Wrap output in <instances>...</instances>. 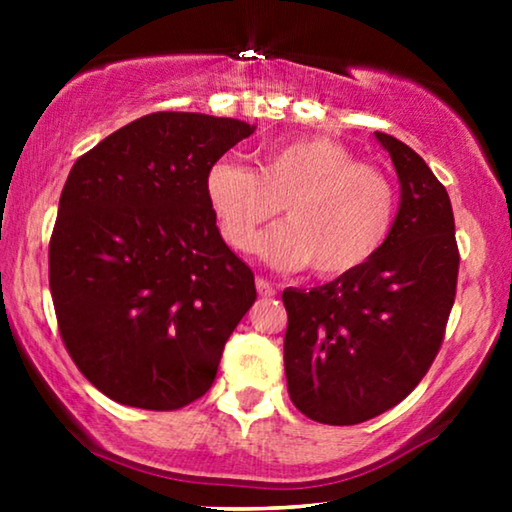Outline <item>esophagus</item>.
Returning <instances> with one entry per match:
<instances>
[{"label":"esophagus","mask_w":512,"mask_h":512,"mask_svg":"<svg viewBox=\"0 0 512 512\" xmlns=\"http://www.w3.org/2000/svg\"><path fill=\"white\" fill-rule=\"evenodd\" d=\"M256 291H258V296H261V298L275 296V286H272L268 279H263V277H256Z\"/></svg>","instance_id":"34e87169"}]
</instances>
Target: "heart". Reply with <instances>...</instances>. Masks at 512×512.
Instances as JSON below:
<instances>
[{"instance_id":"obj_1","label":"heart","mask_w":512,"mask_h":512,"mask_svg":"<svg viewBox=\"0 0 512 512\" xmlns=\"http://www.w3.org/2000/svg\"><path fill=\"white\" fill-rule=\"evenodd\" d=\"M207 202L230 247L247 251L284 207L286 223L256 242L277 268L335 279L380 254L396 221V188L382 170L328 137L279 139L258 151L256 172L216 160L205 177Z\"/></svg>"}]
</instances>
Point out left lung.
I'll use <instances>...</instances> for the list:
<instances>
[{
    "label": "left lung",
    "instance_id": "obj_1",
    "mask_svg": "<svg viewBox=\"0 0 512 512\" xmlns=\"http://www.w3.org/2000/svg\"><path fill=\"white\" fill-rule=\"evenodd\" d=\"M375 139L401 184L387 244L352 275L282 293L286 387L321 424H359L401 403L436 359L457 291L450 195L408 144Z\"/></svg>",
    "mask_w": 512,
    "mask_h": 512
}]
</instances>
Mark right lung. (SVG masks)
Returning a JSON list of instances; mask_svg holds the SVG:
<instances>
[{
  "mask_svg": "<svg viewBox=\"0 0 512 512\" xmlns=\"http://www.w3.org/2000/svg\"><path fill=\"white\" fill-rule=\"evenodd\" d=\"M254 130L158 111L69 172L48 247L51 296L69 356L111 401L177 410L212 387L256 286L216 228L205 177Z\"/></svg>",
  "mask_w": 512,
  "mask_h": 512,
  "instance_id": "add662e5",
  "label": "right lung"
}]
</instances>
